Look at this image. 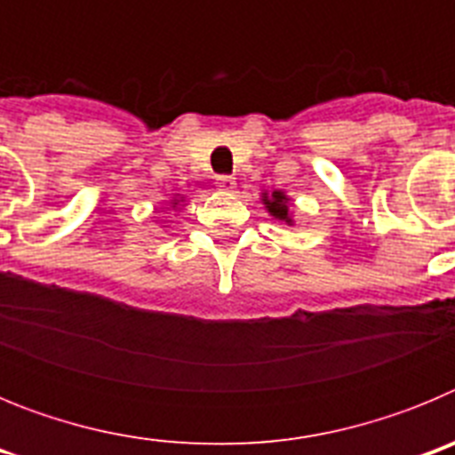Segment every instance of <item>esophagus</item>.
<instances>
[{"label": "esophagus", "mask_w": 455, "mask_h": 455, "mask_svg": "<svg viewBox=\"0 0 455 455\" xmlns=\"http://www.w3.org/2000/svg\"><path fill=\"white\" fill-rule=\"evenodd\" d=\"M216 187H219L220 193H235L236 182H235V178H228V175H220V178L216 180Z\"/></svg>", "instance_id": "1"}]
</instances>
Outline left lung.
<instances>
[{
	"mask_svg": "<svg viewBox=\"0 0 455 455\" xmlns=\"http://www.w3.org/2000/svg\"><path fill=\"white\" fill-rule=\"evenodd\" d=\"M262 204L264 209L268 212V216H273L275 220H280L283 225H293L296 220H293V212L291 207H289V203H291V198H289L287 193L280 191V188H275V191H262Z\"/></svg>",
	"mask_w": 455,
	"mask_h": 455,
	"instance_id": "8db88e82",
	"label": "left lung"
}]
</instances>
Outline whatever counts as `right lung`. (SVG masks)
Segmentation results:
<instances>
[{
	"label": "right lung",
	"mask_w": 455,
	"mask_h": 455,
	"mask_svg": "<svg viewBox=\"0 0 455 455\" xmlns=\"http://www.w3.org/2000/svg\"><path fill=\"white\" fill-rule=\"evenodd\" d=\"M184 203H187V198H184V196H180V193H175V196H172L171 203H168V204H171L172 212H180V209L184 207Z\"/></svg>",
	"instance_id": "obj_1"
}]
</instances>
